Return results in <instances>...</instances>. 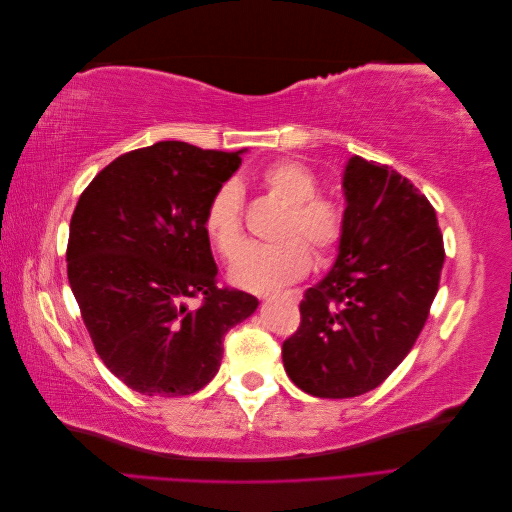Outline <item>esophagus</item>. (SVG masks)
Instances as JSON below:
<instances>
[{"label":"esophagus","instance_id":"34e87169","mask_svg":"<svg viewBox=\"0 0 512 512\" xmlns=\"http://www.w3.org/2000/svg\"><path fill=\"white\" fill-rule=\"evenodd\" d=\"M267 297H269V294H267ZM282 297H284L286 301H290V303H299L303 294H301V290H299V288H292V290L282 292Z\"/></svg>","mask_w":512,"mask_h":512}]
</instances>
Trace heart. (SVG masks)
<instances>
[{
    "label": "heart",
    "instance_id": "heart-1",
    "mask_svg": "<svg viewBox=\"0 0 512 512\" xmlns=\"http://www.w3.org/2000/svg\"><path fill=\"white\" fill-rule=\"evenodd\" d=\"M260 183L288 213L280 230V243L247 245L230 267V282L265 292L297 282L312 265V247L318 260L329 258L346 232V211L335 198L318 194L320 179L297 160H277L260 173ZM203 226L211 245L226 260L243 245V192L237 181H224L209 198Z\"/></svg>",
    "mask_w": 512,
    "mask_h": 512
}]
</instances>
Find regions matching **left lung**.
Masks as SVG:
<instances>
[{
    "label": "left lung",
    "instance_id": "1",
    "mask_svg": "<svg viewBox=\"0 0 512 512\" xmlns=\"http://www.w3.org/2000/svg\"><path fill=\"white\" fill-rule=\"evenodd\" d=\"M344 190L335 267L305 290L299 329L282 346L290 380L322 399L363 395L391 376L425 327L444 265L436 209L410 179L354 156Z\"/></svg>",
    "mask_w": 512,
    "mask_h": 512
}]
</instances>
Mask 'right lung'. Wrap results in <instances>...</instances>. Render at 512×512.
I'll return each instance as SVG.
<instances>
[{"label": "right lung", "mask_w": 512, "mask_h": 512, "mask_svg": "<svg viewBox=\"0 0 512 512\" xmlns=\"http://www.w3.org/2000/svg\"><path fill=\"white\" fill-rule=\"evenodd\" d=\"M241 153L162 141L123 153L70 220L68 282L104 365L132 391L183 397L218 374L224 335L256 297L218 284L203 226ZM188 298L201 305L192 310Z\"/></svg>", "instance_id": "add662e5"}]
</instances>
